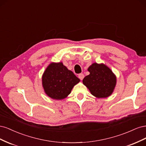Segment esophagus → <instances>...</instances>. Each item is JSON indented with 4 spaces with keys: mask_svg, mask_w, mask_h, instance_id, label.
I'll list each match as a JSON object with an SVG mask.
<instances>
[{
    "mask_svg": "<svg viewBox=\"0 0 146 146\" xmlns=\"http://www.w3.org/2000/svg\"><path fill=\"white\" fill-rule=\"evenodd\" d=\"M78 78L80 79L81 80H82L83 79V78H84V77H85V76H84V74H78Z\"/></svg>",
    "mask_w": 146,
    "mask_h": 146,
    "instance_id": "1",
    "label": "esophagus"
}]
</instances>
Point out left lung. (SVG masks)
Wrapping results in <instances>:
<instances>
[{"mask_svg":"<svg viewBox=\"0 0 146 146\" xmlns=\"http://www.w3.org/2000/svg\"><path fill=\"white\" fill-rule=\"evenodd\" d=\"M90 74L83 80V83L91 94L98 98H105L111 95L116 84V76L104 64H92L88 69Z\"/></svg>","mask_w":146,"mask_h":146,"instance_id":"obj_1","label":"left lung"}]
</instances>
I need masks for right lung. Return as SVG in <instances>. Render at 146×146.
Returning a JSON list of instances; mask_svg holds the SVG:
<instances>
[{
    "label": "right lung",
    "instance_id": "obj_1",
    "mask_svg": "<svg viewBox=\"0 0 146 146\" xmlns=\"http://www.w3.org/2000/svg\"><path fill=\"white\" fill-rule=\"evenodd\" d=\"M79 82L80 79L61 62L51 63L42 77V86L46 94L56 100L66 98Z\"/></svg>",
    "mask_w": 146,
    "mask_h": 146
}]
</instances>
